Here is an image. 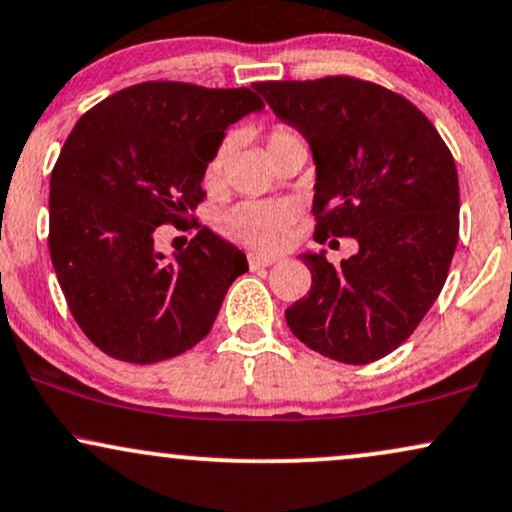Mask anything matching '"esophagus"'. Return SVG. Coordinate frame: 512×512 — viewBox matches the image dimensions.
Here are the masks:
<instances>
[{
  "label": "esophagus",
  "instance_id": "1",
  "mask_svg": "<svg viewBox=\"0 0 512 512\" xmlns=\"http://www.w3.org/2000/svg\"><path fill=\"white\" fill-rule=\"evenodd\" d=\"M248 262L252 269H260V267H272V264L279 262V257H272V255H260V252H250L248 255Z\"/></svg>",
  "mask_w": 512,
  "mask_h": 512
}]
</instances>
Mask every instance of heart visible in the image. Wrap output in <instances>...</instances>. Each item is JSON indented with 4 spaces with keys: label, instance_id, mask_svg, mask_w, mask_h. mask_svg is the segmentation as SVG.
<instances>
[{
    "label": "heart",
    "instance_id": "b5f03b06",
    "mask_svg": "<svg viewBox=\"0 0 512 512\" xmlns=\"http://www.w3.org/2000/svg\"><path fill=\"white\" fill-rule=\"evenodd\" d=\"M295 138L293 131L288 128H274L269 135V147L283 140ZM229 157V140L219 145L214 157L209 159L205 171V183L209 188H219L224 181V166ZM295 221V209L288 202L269 200V202H240L221 217V231L226 233L236 243L248 245L255 250H279L286 245L291 236Z\"/></svg>",
    "mask_w": 512,
    "mask_h": 512
}]
</instances>
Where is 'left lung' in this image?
<instances>
[{
    "label": "left lung",
    "instance_id": "obj_1",
    "mask_svg": "<svg viewBox=\"0 0 512 512\" xmlns=\"http://www.w3.org/2000/svg\"><path fill=\"white\" fill-rule=\"evenodd\" d=\"M252 88L310 145L317 243L329 236L357 243L341 264L326 260V250L300 255L312 288L288 307L286 322L331 360H379L417 329L451 269L460 226L451 150L415 104L367 80Z\"/></svg>",
    "mask_w": 512,
    "mask_h": 512
}]
</instances>
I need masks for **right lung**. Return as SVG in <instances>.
<instances>
[{
	"instance_id": "right-lung-1",
	"label": "right lung",
	"mask_w": 512,
	"mask_h": 512,
	"mask_svg": "<svg viewBox=\"0 0 512 512\" xmlns=\"http://www.w3.org/2000/svg\"><path fill=\"white\" fill-rule=\"evenodd\" d=\"M264 102L248 88L150 80L78 119L49 178V255L85 336L135 365L186 353L209 334L248 260L202 226L186 250L155 248L205 197L226 128Z\"/></svg>"
}]
</instances>
